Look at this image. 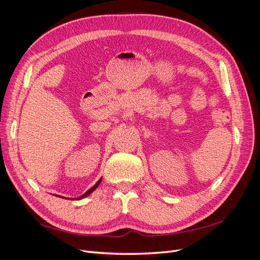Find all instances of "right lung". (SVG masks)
I'll return each mask as SVG.
<instances>
[{
    "mask_svg": "<svg viewBox=\"0 0 260 260\" xmlns=\"http://www.w3.org/2000/svg\"><path fill=\"white\" fill-rule=\"evenodd\" d=\"M101 181H102V178H101V179L98 181V182H96L95 184H94V186H93V187H91V188H90L89 191H86L84 194H82L81 196H79V198H77V199H78V200H81V199H84V198H86V196H88V195H90V194H91V193H92L94 190H95V188H96V187L100 185ZM72 200H73V199H72ZM74 200H76V199H74Z\"/></svg>",
    "mask_w": 260,
    "mask_h": 260,
    "instance_id": "obj_1",
    "label": "right lung"
}]
</instances>
